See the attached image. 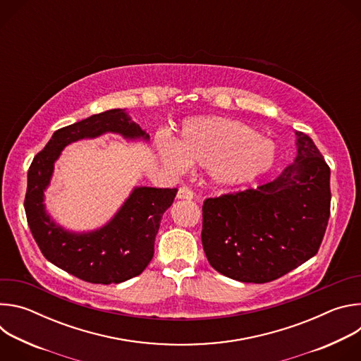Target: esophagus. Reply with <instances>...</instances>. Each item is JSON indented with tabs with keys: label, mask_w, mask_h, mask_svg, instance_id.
<instances>
[{
	"label": "esophagus",
	"mask_w": 361,
	"mask_h": 361,
	"mask_svg": "<svg viewBox=\"0 0 361 361\" xmlns=\"http://www.w3.org/2000/svg\"><path fill=\"white\" fill-rule=\"evenodd\" d=\"M192 195H194V192H192V190H191L190 187L183 185V187H180V188H178L177 198H180V200H191V198H192Z\"/></svg>",
	"instance_id": "obj_1"
}]
</instances>
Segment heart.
I'll use <instances>...</instances> for the list:
<instances>
[{"label":"heart","instance_id":"heart-1","mask_svg":"<svg viewBox=\"0 0 361 361\" xmlns=\"http://www.w3.org/2000/svg\"><path fill=\"white\" fill-rule=\"evenodd\" d=\"M154 144L167 169L181 171L195 164L207 169L212 180L224 187L259 178L276 157L271 141L240 121L223 117L187 120L178 140L157 134Z\"/></svg>","mask_w":361,"mask_h":361}]
</instances>
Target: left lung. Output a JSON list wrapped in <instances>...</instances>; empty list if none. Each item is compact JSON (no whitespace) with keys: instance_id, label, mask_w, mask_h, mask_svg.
<instances>
[{"instance_id":"8db88e82","label":"left lung","mask_w":361,"mask_h":361,"mask_svg":"<svg viewBox=\"0 0 361 361\" xmlns=\"http://www.w3.org/2000/svg\"><path fill=\"white\" fill-rule=\"evenodd\" d=\"M273 181L205 198L201 241L210 266L243 283H269L317 254L330 217V167L313 140Z\"/></svg>"}]
</instances>
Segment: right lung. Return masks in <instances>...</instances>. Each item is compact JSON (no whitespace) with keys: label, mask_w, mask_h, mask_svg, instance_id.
Segmentation results:
<instances>
[{"label":"right lung","mask_w":361,"mask_h":361,"mask_svg":"<svg viewBox=\"0 0 361 361\" xmlns=\"http://www.w3.org/2000/svg\"><path fill=\"white\" fill-rule=\"evenodd\" d=\"M148 140V134L123 110H109L57 130L34 157L24 200L27 221L48 262L92 284H117L144 271L154 255V241L177 188L137 187L116 217L102 228L73 234L51 220L44 209V190L61 149L77 140L102 133Z\"/></svg>","instance_id":"add662e5"}]
</instances>
